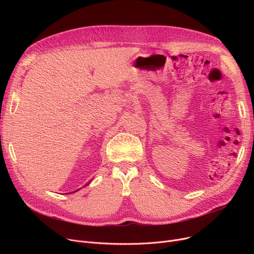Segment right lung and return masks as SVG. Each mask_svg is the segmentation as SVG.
<instances>
[{
  "instance_id": "obj_1",
  "label": "right lung",
  "mask_w": 254,
  "mask_h": 254,
  "mask_svg": "<svg viewBox=\"0 0 254 254\" xmlns=\"http://www.w3.org/2000/svg\"><path fill=\"white\" fill-rule=\"evenodd\" d=\"M79 190H80V189H79ZM77 190H75V191H73V192H76ZM69 193H72V192H69Z\"/></svg>"
}]
</instances>
